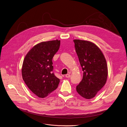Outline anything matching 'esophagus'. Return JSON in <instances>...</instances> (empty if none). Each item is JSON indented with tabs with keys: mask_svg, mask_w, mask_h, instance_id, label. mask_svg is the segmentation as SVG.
<instances>
[{
	"mask_svg": "<svg viewBox=\"0 0 127 127\" xmlns=\"http://www.w3.org/2000/svg\"><path fill=\"white\" fill-rule=\"evenodd\" d=\"M65 77L66 78H69L70 77V75L69 74H66L65 75Z\"/></svg>",
	"mask_w": 127,
	"mask_h": 127,
	"instance_id": "1",
	"label": "esophagus"
}]
</instances>
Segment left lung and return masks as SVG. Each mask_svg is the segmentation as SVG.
<instances>
[{"mask_svg":"<svg viewBox=\"0 0 127 127\" xmlns=\"http://www.w3.org/2000/svg\"><path fill=\"white\" fill-rule=\"evenodd\" d=\"M73 42L83 71L82 79L76 86V91L83 98L91 99L106 82V61L102 51L94 43L76 39Z\"/></svg>","mask_w":127,"mask_h":127,"instance_id":"8db88e82","label":"left lung"}]
</instances>
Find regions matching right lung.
Here are the masks:
<instances>
[{
  "label": "right lung",
  "instance_id": "add662e5",
  "mask_svg": "<svg viewBox=\"0 0 127 127\" xmlns=\"http://www.w3.org/2000/svg\"><path fill=\"white\" fill-rule=\"evenodd\" d=\"M60 40L41 42L27 54L22 68V77L31 91L40 98L47 96L58 86L60 79L53 72L52 59Z\"/></svg>",
  "mask_w": 127,
  "mask_h": 127
}]
</instances>
